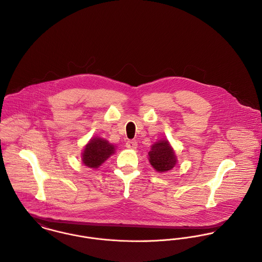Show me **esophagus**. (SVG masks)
Here are the masks:
<instances>
[{
	"label": "esophagus",
	"instance_id": "obj_1",
	"mask_svg": "<svg viewBox=\"0 0 262 262\" xmlns=\"http://www.w3.org/2000/svg\"><path fill=\"white\" fill-rule=\"evenodd\" d=\"M126 147L129 149H135L137 147V142L135 140H128L126 142Z\"/></svg>",
	"mask_w": 262,
	"mask_h": 262
}]
</instances>
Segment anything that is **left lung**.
Returning <instances> with one entry per match:
<instances>
[{
    "instance_id": "obj_1",
    "label": "left lung",
    "mask_w": 262,
    "mask_h": 262,
    "mask_svg": "<svg viewBox=\"0 0 262 262\" xmlns=\"http://www.w3.org/2000/svg\"><path fill=\"white\" fill-rule=\"evenodd\" d=\"M148 161L157 172L166 173L174 168L178 160L170 142L162 139L151 145Z\"/></svg>"
}]
</instances>
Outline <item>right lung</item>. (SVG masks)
I'll use <instances>...</instances> for the list:
<instances>
[{
    "label": "right lung",
    "mask_w": 262,
    "mask_h": 262,
    "mask_svg": "<svg viewBox=\"0 0 262 262\" xmlns=\"http://www.w3.org/2000/svg\"><path fill=\"white\" fill-rule=\"evenodd\" d=\"M116 147L107 140L100 137H92L84 146L81 161L88 168L97 169L112 155L115 154Z\"/></svg>",
    "instance_id": "obj_1"
}]
</instances>
